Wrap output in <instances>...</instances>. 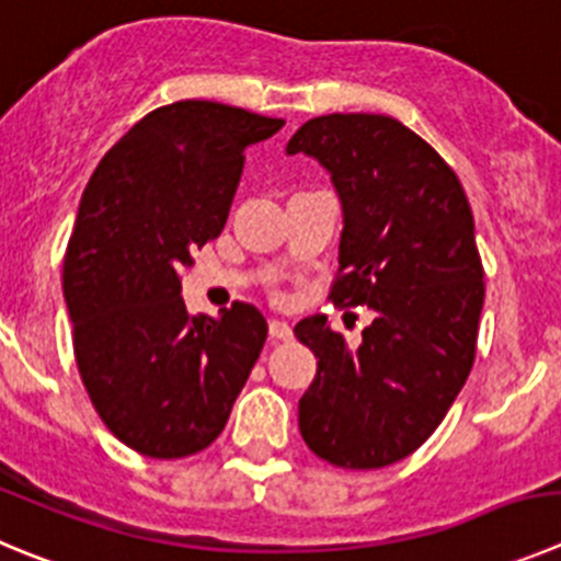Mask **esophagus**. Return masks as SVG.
Segmentation results:
<instances>
[{"label":"esophagus","mask_w":561,"mask_h":561,"mask_svg":"<svg viewBox=\"0 0 561 561\" xmlns=\"http://www.w3.org/2000/svg\"><path fill=\"white\" fill-rule=\"evenodd\" d=\"M268 332H271V337H274V340H290L293 337L290 323L282 321V318H271V321H268Z\"/></svg>","instance_id":"esophagus-1"}]
</instances>
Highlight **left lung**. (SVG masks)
<instances>
[{"mask_svg":"<svg viewBox=\"0 0 561 561\" xmlns=\"http://www.w3.org/2000/svg\"><path fill=\"white\" fill-rule=\"evenodd\" d=\"M287 154L316 157L343 207L329 298L374 310L357 348L327 316L296 323L318 357L298 428L337 468H385L426 443L473 368L484 305L473 213L451 165L390 115L310 118Z\"/></svg>","mask_w":561,"mask_h":561,"instance_id":"obj_1","label":"left lung"}]
</instances>
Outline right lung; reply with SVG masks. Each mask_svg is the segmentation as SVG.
Returning a JSON list of instances; mask_svg holds the SVG:
<instances>
[{"label": "right lung", "instance_id": "obj_1", "mask_svg": "<svg viewBox=\"0 0 561 561\" xmlns=\"http://www.w3.org/2000/svg\"><path fill=\"white\" fill-rule=\"evenodd\" d=\"M282 118L218 102L165 104L93 171L62 263L82 385L104 426L151 459H180L224 432L268 323L234 301L191 316L180 274L218 238L243 151Z\"/></svg>", "mask_w": 561, "mask_h": 561}]
</instances>
